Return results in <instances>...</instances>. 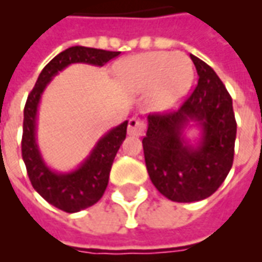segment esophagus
<instances>
[{"label": "esophagus", "mask_w": 262, "mask_h": 262, "mask_svg": "<svg viewBox=\"0 0 262 262\" xmlns=\"http://www.w3.org/2000/svg\"><path fill=\"white\" fill-rule=\"evenodd\" d=\"M145 132V122L140 118L129 119L127 125V135L130 136H143Z\"/></svg>", "instance_id": "obj_1"}]
</instances>
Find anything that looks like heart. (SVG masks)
Returning a JSON list of instances; mask_svg holds the SVG:
<instances>
[{
	"instance_id": "heart-1",
	"label": "heart",
	"mask_w": 262,
	"mask_h": 262,
	"mask_svg": "<svg viewBox=\"0 0 262 262\" xmlns=\"http://www.w3.org/2000/svg\"><path fill=\"white\" fill-rule=\"evenodd\" d=\"M117 73L127 91L148 92V106L166 113L179 104L193 81V63L183 53L151 51L135 55L117 65Z\"/></svg>"
}]
</instances>
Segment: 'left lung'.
<instances>
[{
  "label": "left lung",
  "instance_id": "8db88e82",
  "mask_svg": "<svg viewBox=\"0 0 262 262\" xmlns=\"http://www.w3.org/2000/svg\"><path fill=\"white\" fill-rule=\"evenodd\" d=\"M199 84L177 111L148 115L143 139L148 174L158 190L175 203L213 194L232 167L236 122L232 99L209 65L190 54ZM199 127L195 144L184 130Z\"/></svg>",
  "mask_w": 262,
  "mask_h": 262
}]
</instances>
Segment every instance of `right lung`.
I'll return each mask as SVG.
<instances>
[{"instance_id":"1","label":"right lung","mask_w":262,"mask_h":262,"mask_svg":"<svg viewBox=\"0 0 262 262\" xmlns=\"http://www.w3.org/2000/svg\"><path fill=\"white\" fill-rule=\"evenodd\" d=\"M121 51H107L92 47L73 46L55 55L40 72L35 87L27 98L23 122L21 155L32 186L47 203L68 213L83 211L102 199L110 170L121 144L126 137L127 121L113 127L95 144L87 159L69 172L51 170L42 158L36 143L38 107L43 91L61 71L72 63L103 67Z\"/></svg>"}]
</instances>
